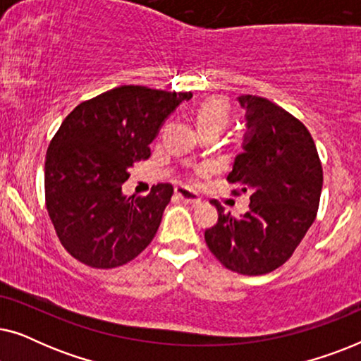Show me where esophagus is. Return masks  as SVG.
Listing matches in <instances>:
<instances>
[{"mask_svg": "<svg viewBox=\"0 0 361 361\" xmlns=\"http://www.w3.org/2000/svg\"><path fill=\"white\" fill-rule=\"evenodd\" d=\"M176 195L179 197L182 202H185V204H190V205H199L202 199L199 197V194H195V192H192L190 189H185V187H176Z\"/></svg>", "mask_w": 361, "mask_h": 361, "instance_id": "esophagus-1", "label": "esophagus"}]
</instances>
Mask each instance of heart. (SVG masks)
Listing matches in <instances>:
<instances>
[{
  "instance_id": "1",
  "label": "heart",
  "mask_w": 361,
  "mask_h": 361,
  "mask_svg": "<svg viewBox=\"0 0 361 361\" xmlns=\"http://www.w3.org/2000/svg\"><path fill=\"white\" fill-rule=\"evenodd\" d=\"M231 116V108L230 103L225 100V98L220 97H214L205 100L202 105L199 106L195 115V123L199 131H205V130H215V131H221L224 128L228 125Z\"/></svg>"
}]
</instances>
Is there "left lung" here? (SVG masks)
Listing matches in <instances>:
<instances>
[{
    "label": "left lung",
    "mask_w": 361,
    "mask_h": 361,
    "mask_svg": "<svg viewBox=\"0 0 361 361\" xmlns=\"http://www.w3.org/2000/svg\"><path fill=\"white\" fill-rule=\"evenodd\" d=\"M245 110V136L226 179L248 192L243 215L225 214L214 200L219 221L205 243L225 268L258 276L290 258L314 224L322 192V166L302 123L261 97L236 98Z\"/></svg>",
    "instance_id": "obj_1"
}]
</instances>
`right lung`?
Listing matches in <instances>:
<instances>
[{
    "instance_id": "right-lung-1",
    "label": "right lung",
    "mask_w": 361,
    "mask_h": 361,
    "mask_svg": "<svg viewBox=\"0 0 361 361\" xmlns=\"http://www.w3.org/2000/svg\"><path fill=\"white\" fill-rule=\"evenodd\" d=\"M190 98V92L121 85L80 103L62 121L46 156V205L63 248L80 263L118 268L154 238L172 185L128 197L121 184L135 162L151 156L167 118Z\"/></svg>"
}]
</instances>
